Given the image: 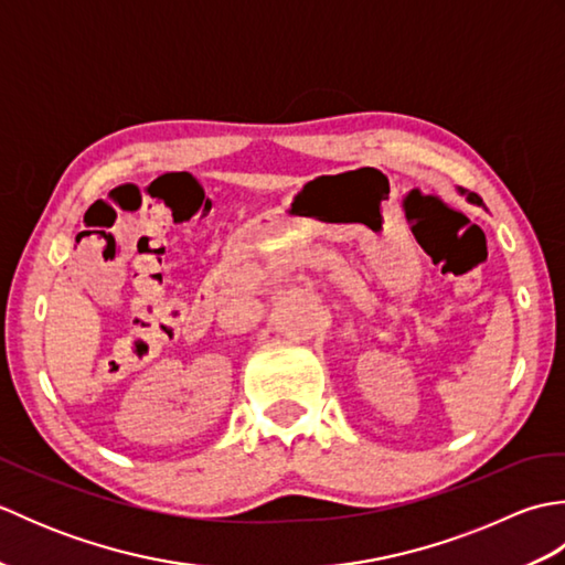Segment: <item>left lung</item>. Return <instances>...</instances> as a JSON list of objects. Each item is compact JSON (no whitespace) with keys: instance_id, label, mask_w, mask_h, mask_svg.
<instances>
[{"instance_id":"8db88e82","label":"left lung","mask_w":565,"mask_h":565,"mask_svg":"<svg viewBox=\"0 0 565 565\" xmlns=\"http://www.w3.org/2000/svg\"><path fill=\"white\" fill-rule=\"evenodd\" d=\"M459 191L463 194V189H459ZM468 201H471V203H478V206H483V201H481V196H478V194H468Z\"/></svg>"}]
</instances>
